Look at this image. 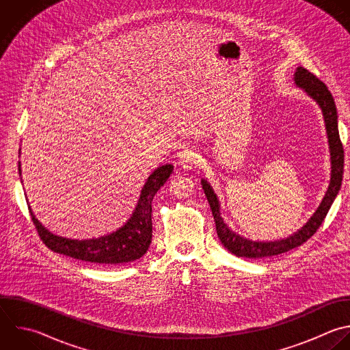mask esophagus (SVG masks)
I'll return each instance as SVG.
<instances>
[{
  "mask_svg": "<svg viewBox=\"0 0 350 350\" xmlns=\"http://www.w3.org/2000/svg\"><path fill=\"white\" fill-rule=\"evenodd\" d=\"M201 163L200 154L191 149H185L183 152L179 153V165L180 168H183L185 171L193 170L196 167H198Z\"/></svg>",
  "mask_w": 350,
  "mask_h": 350,
  "instance_id": "1",
  "label": "esophagus"
}]
</instances>
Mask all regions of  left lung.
Returning <instances> with one entry per match:
<instances>
[{
    "mask_svg": "<svg viewBox=\"0 0 350 350\" xmlns=\"http://www.w3.org/2000/svg\"><path fill=\"white\" fill-rule=\"evenodd\" d=\"M294 82L298 88H301L310 98H313L324 116L325 130H327V138L329 145V154H331V179L329 186L325 191V196L319 205L317 211L313 213V216L306 221V224L294 232L293 235L271 241V242H260V241H250L246 239L238 234H235L232 230L228 228V226L224 223L223 217L220 216V204L219 200L212 190L211 185L202 179L201 185L204 189V193L208 198V202L212 209V215L216 224V232L220 239V242L224 245V247L231 252L232 254L238 257H247V258H264L271 257L276 254H282L284 252H288L294 247L301 246L304 242H306L320 227L323 223L331 204L334 202L340 183H342V175H343V148L339 138L338 131V115H336V107L334 103V98L327 89V86L319 81L313 74H310L304 67H298L294 72Z\"/></svg>",
    "mask_w": 350,
    "mask_h": 350,
    "instance_id": "1",
    "label": "left lung"
}]
</instances>
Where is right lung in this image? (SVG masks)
Here are the masks:
<instances>
[{
	"label": "right lung",
	"instance_id": "right-lung-1",
	"mask_svg": "<svg viewBox=\"0 0 350 350\" xmlns=\"http://www.w3.org/2000/svg\"><path fill=\"white\" fill-rule=\"evenodd\" d=\"M172 170L174 167L171 164H165L152 172L141 190L138 204L131 217L123 227L112 234L82 241L59 237L46 230L30 211L40 238L51 250L56 253L98 265H120L141 258L152 242L153 197L167 182L172 174Z\"/></svg>",
	"mask_w": 350,
	"mask_h": 350
}]
</instances>
